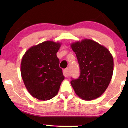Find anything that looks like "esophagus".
I'll return each instance as SVG.
<instances>
[{"label":"esophagus","mask_w":128,"mask_h":128,"mask_svg":"<svg viewBox=\"0 0 128 128\" xmlns=\"http://www.w3.org/2000/svg\"><path fill=\"white\" fill-rule=\"evenodd\" d=\"M64 76L66 77V78H68L70 76V73H69V69H65L64 70Z\"/></svg>","instance_id":"34e87169"}]
</instances>
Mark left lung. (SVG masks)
I'll use <instances>...</instances> for the list:
<instances>
[{
  "instance_id": "left-lung-1",
  "label": "left lung",
  "mask_w": 128,
  "mask_h": 128,
  "mask_svg": "<svg viewBox=\"0 0 128 128\" xmlns=\"http://www.w3.org/2000/svg\"><path fill=\"white\" fill-rule=\"evenodd\" d=\"M80 69L78 79L71 84L80 98L95 100L106 92L114 72L112 55L106 47L92 40L84 39L71 44Z\"/></svg>"
}]
</instances>
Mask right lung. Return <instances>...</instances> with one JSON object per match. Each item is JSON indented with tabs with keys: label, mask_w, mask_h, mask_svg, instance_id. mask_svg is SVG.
Returning a JSON list of instances; mask_svg holds the SVG:
<instances>
[{
	"label": "right lung",
	"mask_w": 128,
	"mask_h": 128,
	"mask_svg": "<svg viewBox=\"0 0 128 128\" xmlns=\"http://www.w3.org/2000/svg\"><path fill=\"white\" fill-rule=\"evenodd\" d=\"M61 44L47 41L28 49L22 60L21 74L32 97L47 101L58 93L64 79L56 54Z\"/></svg>",
	"instance_id": "obj_1"
}]
</instances>
